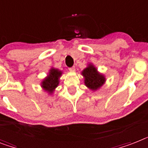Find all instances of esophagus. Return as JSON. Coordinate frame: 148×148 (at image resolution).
I'll return each instance as SVG.
<instances>
[{
	"label": "esophagus",
	"mask_w": 148,
	"mask_h": 148,
	"mask_svg": "<svg viewBox=\"0 0 148 148\" xmlns=\"http://www.w3.org/2000/svg\"><path fill=\"white\" fill-rule=\"evenodd\" d=\"M68 70L70 71H75V67H74V66H73V67H71V68H68Z\"/></svg>",
	"instance_id": "esophagus-1"
}]
</instances>
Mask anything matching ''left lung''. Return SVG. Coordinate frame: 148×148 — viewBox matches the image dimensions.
Returning <instances> with one entry per match:
<instances>
[{
  "label": "left lung",
  "mask_w": 148,
  "mask_h": 148,
  "mask_svg": "<svg viewBox=\"0 0 148 148\" xmlns=\"http://www.w3.org/2000/svg\"><path fill=\"white\" fill-rule=\"evenodd\" d=\"M85 78V84L91 90H97L105 82V78L103 75L97 73V69L93 65H89L82 72Z\"/></svg>",
  "instance_id": "left-lung-1"
}]
</instances>
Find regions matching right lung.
Returning a JSON list of instances; mask_svg holds the SVG:
<instances>
[{"instance_id":"1","label":"right lung","mask_w":148,"mask_h":148,"mask_svg":"<svg viewBox=\"0 0 148 148\" xmlns=\"http://www.w3.org/2000/svg\"><path fill=\"white\" fill-rule=\"evenodd\" d=\"M62 72L56 69H51L50 71V74L49 77L45 79L42 82V87L47 91L51 93L55 90V87H57L58 84V78L61 76Z\"/></svg>"}]
</instances>
